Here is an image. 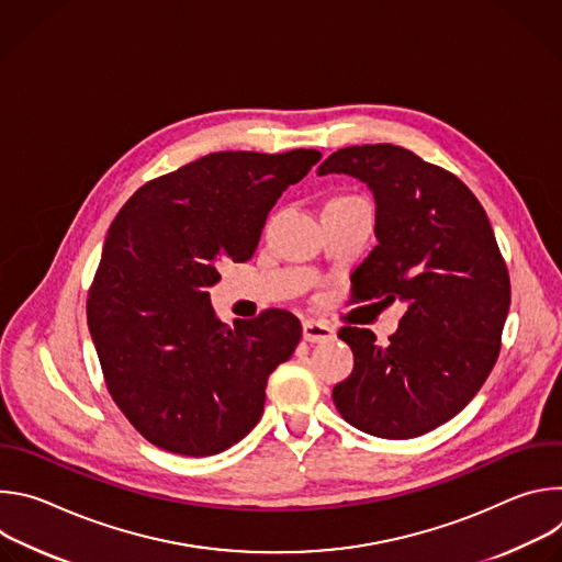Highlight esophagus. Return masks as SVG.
<instances>
[{
	"label": "esophagus",
	"mask_w": 562,
	"mask_h": 562,
	"mask_svg": "<svg viewBox=\"0 0 562 562\" xmlns=\"http://www.w3.org/2000/svg\"><path fill=\"white\" fill-rule=\"evenodd\" d=\"M302 334H304L306 342H325L336 336V329L331 325L323 323V319H304Z\"/></svg>",
	"instance_id": "34e87169"
}]
</instances>
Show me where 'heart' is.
<instances>
[{
  "mask_svg": "<svg viewBox=\"0 0 562 562\" xmlns=\"http://www.w3.org/2000/svg\"><path fill=\"white\" fill-rule=\"evenodd\" d=\"M347 198H351V195H342V198H334V200H347Z\"/></svg>",
  "mask_w": 562,
  "mask_h": 562,
  "instance_id": "obj_1",
  "label": "heart"
}]
</instances>
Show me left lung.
Returning <instances> with one entry per match:
<instances>
[{
    "label": "left lung",
    "instance_id": "8db88e82",
    "mask_svg": "<svg viewBox=\"0 0 562 562\" xmlns=\"http://www.w3.org/2000/svg\"><path fill=\"white\" fill-rule=\"evenodd\" d=\"M345 173L375 200L378 245L351 276L353 302L407 304L389 345L342 327L353 371L334 386L356 429L405 440L456 414L485 384L498 353L512 284L490 217L449 171L393 144L347 146L317 176Z\"/></svg>",
    "mask_w": 562,
    "mask_h": 562
}]
</instances>
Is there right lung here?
Listing matches in <instances>:
<instances>
[{
  "label": "right lung",
  "mask_w": 562,
  "mask_h": 562,
  "mask_svg": "<svg viewBox=\"0 0 562 562\" xmlns=\"http://www.w3.org/2000/svg\"><path fill=\"white\" fill-rule=\"evenodd\" d=\"M323 157L220 150L146 182L113 220L87 315L111 397L155 447L213 456L260 420L267 380L300 319L267 308L220 323L209 286L222 260L247 262L269 211Z\"/></svg>",
  "instance_id": "obj_1"
}]
</instances>
